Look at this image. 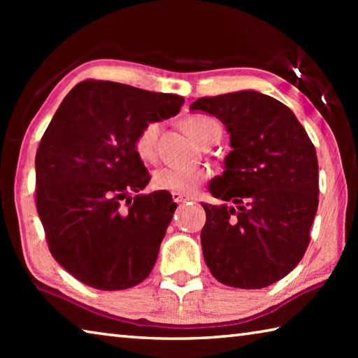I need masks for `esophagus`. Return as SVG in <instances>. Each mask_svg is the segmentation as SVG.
<instances>
[{"mask_svg":"<svg viewBox=\"0 0 358 358\" xmlns=\"http://www.w3.org/2000/svg\"><path fill=\"white\" fill-rule=\"evenodd\" d=\"M172 199H173V202H177V203L189 201V197H186V196H183V194H180V192H172Z\"/></svg>","mask_w":358,"mask_h":358,"instance_id":"34e87169","label":"esophagus"}]
</instances>
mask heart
<instances>
[{"label": "heart", "instance_id": "heart-1", "mask_svg": "<svg viewBox=\"0 0 358 358\" xmlns=\"http://www.w3.org/2000/svg\"><path fill=\"white\" fill-rule=\"evenodd\" d=\"M181 126L199 145L220 138L222 134L220 121L208 115H189L181 121ZM157 137H159V123L156 121L143 124L142 129L137 132L132 147L143 162H153L156 159ZM207 177L208 172L205 169L161 167L153 173V186L159 191L180 192L187 196V194L196 192Z\"/></svg>", "mask_w": 358, "mask_h": 358}]
</instances>
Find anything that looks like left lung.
<instances>
[{
    "instance_id": "8db88e82",
    "label": "left lung",
    "mask_w": 358,
    "mask_h": 358,
    "mask_svg": "<svg viewBox=\"0 0 358 358\" xmlns=\"http://www.w3.org/2000/svg\"><path fill=\"white\" fill-rule=\"evenodd\" d=\"M191 110L226 124L232 151L202 207L203 259L217 281L262 289L292 271L310 245L319 205L316 148L294 112L252 90L201 98Z\"/></svg>"
}]
</instances>
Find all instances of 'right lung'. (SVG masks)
I'll list each match as a JSON object with an SVG mask.
<instances>
[{"instance_id":"obj_1","label":"right lung","mask_w":358,"mask_h":358,"mask_svg":"<svg viewBox=\"0 0 358 358\" xmlns=\"http://www.w3.org/2000/svg\"><path fill=\"white\" fill-rule=\"evenodd\" d=\"M183 102L178 94L85 80L42 136L36 207L48 250L87 286L128 289L153 270L177 203L169 192L141 194L151 177L132 143L143 124L175 117Z\"/></svg>"}]
</instances>
